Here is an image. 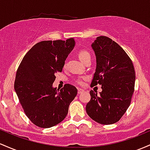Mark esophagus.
I'll return each mask as SVG.
<instances>
[{"mask_svg": "<svg viewBox=\"0 0 150 150\" xmlns=\"http://www.w3.org/2000/svg\"><path fill=\"white\" fill-rule=\"evenodd\" d=\"M83 92H84V91L83 90V89H81V88H79L78 89V93L79 94L82 93H83Z\"/></svg>", "mask_w": 150, "mask_h": 150, "instance_id": "34e87169", "label": "esophagus"}]
</instances>
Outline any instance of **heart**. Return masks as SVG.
Returning a JSON list of instances; mask_svg holds the SVG:
<instances>
[{
	"mask_svg": "<svg viewBox=\"0 0 150 150\" xmlns=\"http://www.w3.org/2000/svg\"><path fill=\"white\" fill-rule=\"evenodd\" d=\"M78 57L79 59L81 60V62H82L84 63V62L86 61L88 59H91V54L88 51L85 50H81L79 51L78 52ZM76 82L80 85H83V79H78L76 80Z\"/></svg>",
	"mask_w": 150,
	"mask_h": 150,
	"instance_id": "b5f03b06",
	"label": "heart"
}]
</instances>
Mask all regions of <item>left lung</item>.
<instances>
[{"instance_id":"8db88e82","label":"left lung","mask_w":150,"mask_h":150,"mask_svg":"<svg viewBox=\"0 0 150 150\" xmlns=\"http://www.w3.org/2000/svg\"><path fill=\"white\" fill-rule=\"evenodd\" d=\"M96 68L91 86L101 85L102 91H91L86 110L92 120L103 125L115 123L130 105L135 72L130 58L118 44L105 36L92 43Z\"/></svg>"}]
</instances>
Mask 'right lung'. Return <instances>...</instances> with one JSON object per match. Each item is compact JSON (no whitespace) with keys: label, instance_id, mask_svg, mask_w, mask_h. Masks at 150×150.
Instances as JSON below:
<instances>
[{"label":"right lung","instance_id":"right-lung-1","mask_svg":"<svg viewBox=\"0 0 150 150\" xmlns=\"http://www.w3.org/2000/svg\"><path fill=\"white\" fill-rule=\"evenodd\" d=\"M74 46V38L40 42L27 52L17 70L15 91L26 115L38 127L61 122L76 96V88L71 84L60 91L52 86L55 74L62 72Z\"/></svg>","mask_w":150,"mask_h":150}]
</instances>
